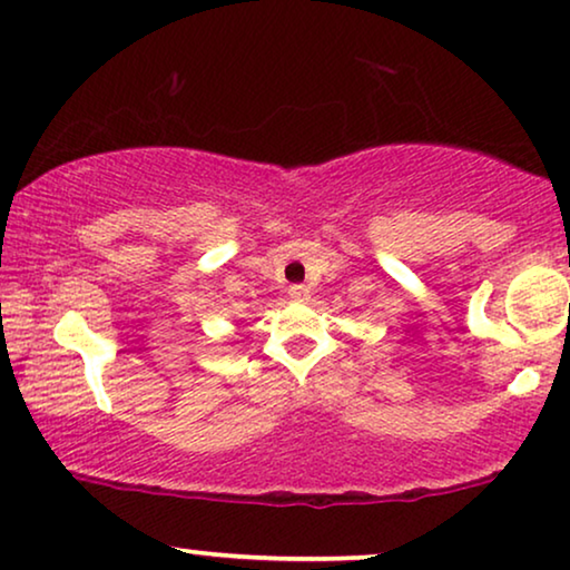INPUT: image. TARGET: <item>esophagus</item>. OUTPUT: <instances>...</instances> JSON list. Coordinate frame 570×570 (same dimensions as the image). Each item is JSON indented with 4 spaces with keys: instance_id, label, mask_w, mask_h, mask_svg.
<instances>
[{
    "instance_id": "34e87169",
    "label": "esophagus",
    "mask_w": 570,
    "mask_h": 570,
    "mask_svg": "<svg viewBox=\"0 0 570 570\" xmlns=\"http://www.w3.org/2000/svg\"><path fill=\"white\" fill-rule=\"evenodd\" d=\"M288 296H292L294 302H304L309 296V288L304 284H292V286H288Z\"/></svg>"
}]
</instances>
